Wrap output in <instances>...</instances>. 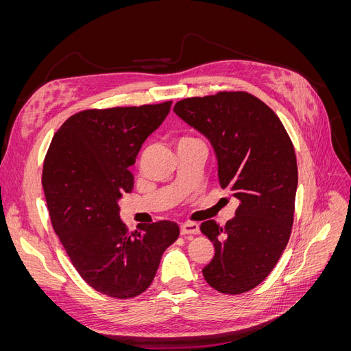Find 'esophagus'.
<instances>
[{"instance_id": "obj_1", "label": "esophagus", "mask_w": 351, "mask_h": 351, "mask_svg": "<svg viewBox=\"0 0 351 351\" xmlns=\"http://www.w3.org/2000/svg\"><path fill=\"white\" fill-rule=\"evenodd\" d=\"M180 232H182L183 236L199 234V226L196 224V222H183V224L180 226Z\"/></svg>"}]
</instances>
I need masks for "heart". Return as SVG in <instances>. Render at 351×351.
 Wrapping results in <instances>:
<instances>
[{
    "instance_id": "heart-1",
    "label": "heart",
    "mask_w": 351,
    "mask_h": 351,
    "mask_svg": "<svg viewBox=\"0 0 351 351\" xmlns=\"http://www.w3.org/2000/svg\"><path fill=\"white\" fill-rule=\"evenodd\" d=\"M189 141H195V139H192V137H182L178 143H184V142H189Z\"/></svg>"
}]
</instances>
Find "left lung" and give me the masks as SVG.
<instances>
[{
    "label": "left lung",
    "mask_w": 351,
    "mask_h": 351,
    "mask_svg": "<svg viewBox=\"0 0 351 351\" xmlns=\"http://www.w3.org/2000/svg\"><path fill=\"white\" fill-rule=\"evenodd\" d=\"M174 112L210 142L219 184L239 200L224 227L214 219L200 224L215 247L202 272L219 293L249 291L268 277L291 234L294 146L277 114L247 92L182 99Z\"/></svg>",
    "instance_id": "obj_1"
}]
</instances>
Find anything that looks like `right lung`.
<instances>
[{
    "label": "right lung",
    "mask_w": 351,
    "mask_h": 351,
    "mask_svg": "<svg viewBox=\"0 0 351 351\" xmlns=\"http://www.w3.org/2000/svg\"><path fill=\"white\" fill-rule=\"evenodd\" d=\"M171 104L80 111L60 127L45 156L42 187L52 227L80 277L115 299L142 294L180 234L171 221L129 232L119 206L133 189L130 167Z\"/></svg>",
    "instance_id": "obj_1"
}]
</instances>
